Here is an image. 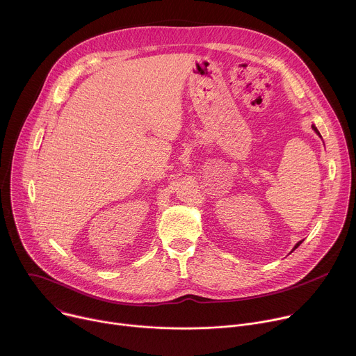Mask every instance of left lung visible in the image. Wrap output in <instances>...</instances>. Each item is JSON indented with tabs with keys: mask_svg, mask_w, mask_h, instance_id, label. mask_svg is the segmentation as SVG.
<instances>
[{
	"mask_svg": "<svg viewBox=\"0 0 356 356\" xmlns=\"http://www.w3.org/2000/svg\"><path fill=\"white\" fill-rule=\"evenodd\" d=\"M312 128H313V131H314V132H316V134H317V135H318V136H320V132H318V131H317V128H316V127H314V125H312ZM320 138H321V136H320ZM302 242H303V239H302V241H299V242H298V243H296V245H295V246H293V249H292V250H295V249H296V248H298V246H299V245H300V243H302Z\"/></svg>",
	"mask_w": 356,
	"mask_h": 356,
	"instance_id": "left-lung-1",
	"label": "left lung"
}]
</instances>
